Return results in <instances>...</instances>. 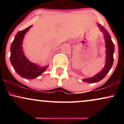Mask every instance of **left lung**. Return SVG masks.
Masks as SVG:
<instances>
[{
    "mask_svg": "<svg viewBox=\"0 0 124 124\" xmlns=\"http://www.w3.org/2000/svg\"><path fill=\"white\" fill-rule=\"evenodd\" d=\"M98 26L100 28V30L103 32L104 35L105 41H106V65L103 70L94 76L92 78L84 79L83 81L87 82V83H93L99 82L103 79L106 76L108 72L110 70L111 68H112V65L114 62V45L112 42L111 38L110 35L107 31L106 28H104L100 25L98 24Z\"/></svg>",
    "mask_w": 124,
    "mask_h": 124,
    "instance_id": "obj_1",
    "label": "left lung"
}]
</instances>
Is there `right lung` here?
Segmentation results:
<instances>
[{"instance_id":"obj_1","label":"right lung","mask_w":124,"mask_h":124,"mask_svg":"<svg viewBox=\"0 0 124 124\" xmlns=\"http://www.w3.org/2000/svg\"><path fill=\"white\" fill-rule=\"evenodd\" d=\"M32 25L24 30L20 31L16 35L10 46V62L17 73L21 78L32 79L41 75L46 70L47 66L41 67L28 61L23 51V40L24 37Z\"/></svg>"}]
</instances>
